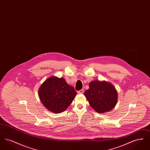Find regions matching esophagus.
<instances>
[{
    "label": "esophagus",
    "instance_id": "obj_1",
    "mask_svg": "<svg viewBox=\"0 0 150 150\" xmlns=\"http://www.w3.org/2000/svg\"><path fill=\"white\" fill-rule=\"evenodd\" d=\"M83 92H84V89H83L78 91V93L79 94H82V93H83Z\"/></svg>",
    "mask_w": 150,
    "mask_h": 150
}]
</instances>
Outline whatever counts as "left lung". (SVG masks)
I'll use <instances>...</instances> for the list:
<instances>
[{
	"mask_svg": "<svg viewBox=\"0 0 150 150\" xmlns=\"http://www.w3.org/2000/svg\"><path fill=\"white\" fill-rule=\"evenodd\" d=\"M89 86L84 95L95 111L103 113L114 108L117 103V93L114 86L98 80L91 82Z\"/></svg>",
	"mask_w": 150,
	"mask_h": 150,
	"instance_id": "left-lung-1",
	"label": "left lung"
}]
</instances>
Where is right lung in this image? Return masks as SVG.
<instances>
[{
    "label": "right lung",
    "instance_id": "right-lung-1",
    "mask_svg": "<svg viewBox=\"0 0 150 150\" xmlns=\"http://www.w3.org/2000/svg\"><path fill=\"white\" fill-rule=\"evenodd\" d=\"M72 86L64 78L51 77L40 86L39 96L43 105L50 111L61 113L70 106L76 95Z\"/></svg>",
    "mask_w": 150,
    "mask_h": 150
}]
</instances>
